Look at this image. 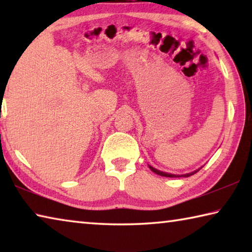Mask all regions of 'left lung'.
<instances>
[{
	"instance_id": "8db88e82",
	"label": "left lung",
	"mask_w": 252,
	"mask_h": 252,
	"mask_svg": "<svg viewBox=\"0 0 252 252\" xmlns=\"http://www.w3.org/2000/svg\"><path fill=\"white\" fill-rule=\"evenodd\" d=\"M149 168L151 169V171H153L155 173H157V174H159V176H162V177H167V178H181V177H185V178H187V177H190V176H192V174H194V173H197L200 169H198V170H195V171H193V172H190V173H186V174H171V173H167V172H162V171H160V170H157L156 168H153V167H151V165H149Z\"/></svg>"
}]
</instances>
